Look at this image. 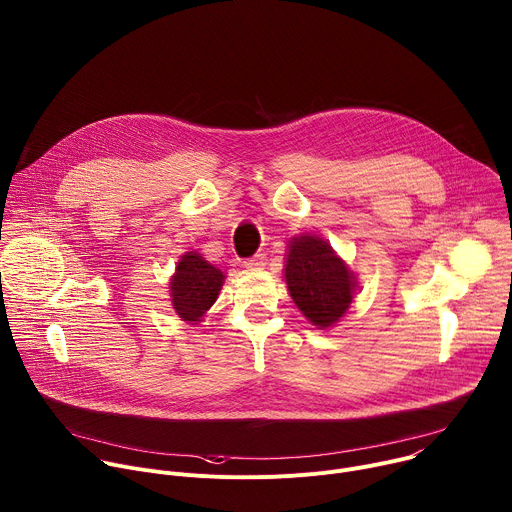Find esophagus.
<instances>
[{"label": "esophagus", "instance_id": "esophagus-1", "mask_svg": "<svg viewBox=\"0 0 512 512\" xmlns=\"http://www.w3.org/2000/svg\"><path fill=\"white\" fill-rule=\"evenodd\" d=\"M265 255L263 253H257V255H253V257H249V259H245L243 261V265L247 267V269H259V267H263L265 265Z\"/></svg>", "mask_w": 512, "mask_h": 512}]
</instances>
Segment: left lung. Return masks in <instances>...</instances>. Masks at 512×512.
Masks as SVG:
<instances>
[{
	"label": "left lung",
	"instance_id": "8db88e82",
	"mask_svg": "<svg viewBox=\"0 0 512 512\" xmlns=\"http://www.w3.org/2000/svg\"><path fill=\"white\" fill-rule=\"evenodd\" d=\"M285 281L296 306L320 328L336 324L352 302V273L318 237L304 235L289 243Z\"/></svg>",
	"mask_w": 512,
	"mask_h": 512
}]
</instances>
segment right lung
Listing matches in <instances>:
<instances>
[{
  "label": "right lung",
  "mask_w": 512,
  "mask_h": 512,
  "mask_svg": "<svg viewBox=\"0 0 512 512\" xmlns=\"http://www.w3.org/2000/svg\"><path fill=\"white\" fill-rule=\"evenodd\" d=\"M223 281L221 269L204 261L198 253H186L170 281L176 314L186 322H196L216 302Z\"/></svg>",
  "instance_id": "1"
}]
</instances>
